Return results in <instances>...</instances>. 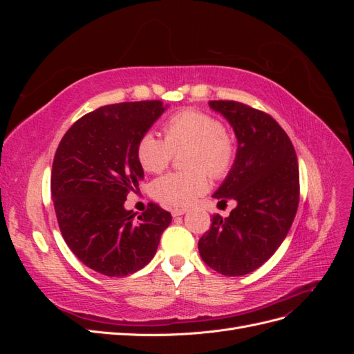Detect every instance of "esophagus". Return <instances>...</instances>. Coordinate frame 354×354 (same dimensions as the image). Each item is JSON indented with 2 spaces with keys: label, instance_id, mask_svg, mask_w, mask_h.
<instances>
[{
  "label": "esophagus",
  "instance_id": "34e87169",
  "mask_svg": "<svg viewBox=\"0 0 354 354\" xmlns=\"http://www.w3.org/2000/svg\"><path fill=\"white\" fill-rule=\"evenodd\" d=\"M186 211H187L186 208H174L171 209V214H173V217H178V216H183Z\"/></svg>",
  "mask_w": 354,
  "mask_h": 354
}]
</instances>
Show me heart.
<instances>
[{"mask_svg": "<svg viewBox=\"0 0 354 354\" xmlns=\"http://www.w3.org/2000/svg\"><path fill=\"white\" fill-rule=\"evenodd\" d=\"M165 138L152 131L142 134L136 146L138 164L147 173L165 169L174 152H186L187 171H174L151 185L152 196L169 207H187L209 187L212 178L226 177L236 159V140L221 121L207 112L186 109L171 115L164 124Z\"/></svg>", "mask_w": 354, "mask_h": 354, "instance_id": "obj_1", "label": "heart"}]
</instances>
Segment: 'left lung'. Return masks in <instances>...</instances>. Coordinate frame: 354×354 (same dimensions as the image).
<instances>
[{"mask_svg":"<svg viewBox=\"0 0 354 354\" xmlns=\"http://www.w3.org/2000/svg\"><path fill=\"white\" fill-rule=\"evenodd\" d=\"M209 106L238 138L233 168L212 196L238 205L227 218L212 216L198 248L212 270L242 276L269 260L291 229L299 201L298 160L288 134L269 113L233 100H211Z\"/></svg>","mask_w":354,"mask_h":354,"instance_id":"1","label":"left lung"}]
</instances>
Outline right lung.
Returning a JSON list of instances; mask_svg holds the SVG:
<instances>
[{
	"mask_svg": "<svg viewBox=\"0 0 354 354\" xmlns=\"http://www.w3.org/2000/svg\"><path fill=\"white\" fill-rule=\"evenodd\" d=\"M160 100L102 106L75 122L59 143L51 196L62 236L94 272L131 274L153 259L171 214L158 203L136 218L124 208L143 178L138 138L162 115Z\"/></svg>",
	"mask_w": 354,
	"mask_h": 354,
	"instance_id": "obj_1",
	"label": "right lung"
}]
</instances>
